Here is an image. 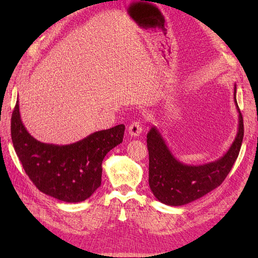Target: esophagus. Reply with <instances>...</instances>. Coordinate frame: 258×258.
I'll list each match as a JSON object with an SVG mask.
<instances>
[{
  "mask_svg": "<svg viewBox=\"0 0 258 258\" xmlns=\"http://www.w3.org/2000/svg\"><path fill=\"white\" fill-rule=\"evenodd\" d=\"M128 133L132 137H139L142 133V124L140 121H134L128 126Z\"/></svg>",
  "mask_w": 258,
  "mask_h": 258,
  "instance_id": "obj_1",
  "label": "esophagus"
}]
</instances>
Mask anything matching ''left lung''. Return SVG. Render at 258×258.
I'll return each instance as SVG.
<instances>
[{"label":"left lung","mask_w":258,"mask_h":258,"mask_svg":"<svg viewBox=\"0 0 258 258\" xmlns=\"http://www.w3.org/2000/svg\"><path fill=\"white\" fill-rule=\"evenodd\" d=\"M238 130L227 153L220 159L203 165H187L175 158L156 126L147 133L150 155L148 183L156 199L169 206H182L204 197L219 187L236 161L243 138V120L236 101Z\"/></svg>","instance_id":"1"}]
</instances>
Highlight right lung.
<instances>
[{
	"mask_svg": "<svg viewBox=\"0 0 258 258\" xmlns=\"http://www.w3.org/2000/svg\"><path fill=\"white\" fill-rule=\"evenodd\" d=\"M124 124L95 132L68 145L43 143L24 126L19 98L11 117V139L25 172L42 192L67 203L89 199L101 185L102 161L123 140Z\"/></svg>",
	"mask_w": 258,
	"mask_h": 258,
	"instance_id": "1",
	"label": "right lung"
}]
</instances>
